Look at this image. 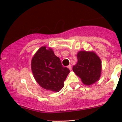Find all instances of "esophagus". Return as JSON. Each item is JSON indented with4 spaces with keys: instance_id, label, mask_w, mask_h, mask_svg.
Masks as SVG:
<instances>
[{
    "instance_id": "34e87169",
    "label": "esophagus",
    "mask_w": 122,
    "mask_h": 122,
    "mask_svg": "<svg viewBox=\"0 0 122 122\" xmlns=\"http://www.w3.org/2000/svg\"><path fill=\"white\" fill-rule=\"evenodd\" d=\"M68 68L69 70H70V71H71V70H72V67H71V65H69V66H68Z\"/></svg>"
}]
</instances>
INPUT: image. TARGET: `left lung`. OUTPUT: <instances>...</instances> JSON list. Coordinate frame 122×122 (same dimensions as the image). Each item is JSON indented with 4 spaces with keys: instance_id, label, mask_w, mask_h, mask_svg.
Wrapping results in <instances>:
<instances>
[{
    "instance_id": "8db88e82",
    "label": "left lung",
    "mask_w": 122,
    "mask_h": 122,
    "mask_svg": "<svg viewBox=\"0 0 122 122\" xmlns=\"http://www.w3.org/2000/svg\"><path fill=\"white\" fill-rule=\"evenodd\" d=\"M78 61L72 71L81 80L83 83L90 86L100 79L102 74V62L94 51H80L77 54Z\"/></svg>"
}]
</instances>
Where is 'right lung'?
<instances>
[{
	"label": "right lung",
	"mask_w": 122,
	"mask_h": 122,
	"mask_svg": "<svg viewBox=\"0 0 122 122\" xmlns=\"http://www.w3.org/2000/svg\"><path fill=\"white\" fill-rule=\"evenodd\" d=\"M31 70L38 84L54 92H60L63 88L64 82L70 71L62 66L52 48L45 46H41L33 56Z\"/></svg>",
	"instance_id": "1"
}]
</instances>
